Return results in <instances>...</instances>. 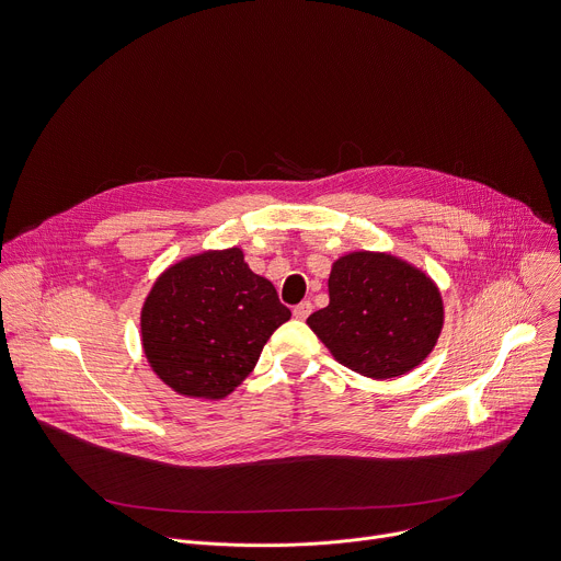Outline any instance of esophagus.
I'll list each match as a JSON object with an SVG mask.
<instances>
[{
    "label": "esophagus",
    "mask_w": 561,
    "mask_h": 561,
    "mask_svg": "<svg viewBox=\"0 0 561 561\" xmlns=\"http://www.w3.org/2000/svg\"><path fill=\"white\" fill-rule=\"evenodd\" d=\"M312 302H309V300H302V302H298L296 307H294V317L298 319V321H305L309 314H312Z\"/></svg>",
    "instance_id": "esophagus-1"
}]
</instances>
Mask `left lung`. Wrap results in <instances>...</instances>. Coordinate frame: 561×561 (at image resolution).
Returning a JSON list of instances; mask_svg holds the SVG:
<instances>
[{"label":"left lung","instance_id":"left-lung-1","mask_svg":"<svg viewBox=\"0 0 561 561\" xmlns=\"http://www.w3.org/2000/svg\"><path fill=\"white\" fill-rule=\"evenodd\" d=\"M330 305L307 319L332 356L367 379H397L421 365L444 330L442 291L423 270L386 252L332 263Z\"/></svg>","mask_w":561,"mask_h":561}]
</instances>
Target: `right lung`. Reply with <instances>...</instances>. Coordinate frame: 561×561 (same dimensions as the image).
I'll return each mask as SVG.
<instances>
[{
  "mask_svg": "<svg viewBox=\"0 0 561 561\" xmlns=\"http://www.w3.org/2000/svg\"><path fill=\"white\" fill-rule=\"evenodd\" d=\"M289 319L276 287L249 270L240 247L209 249L156 278L140 312V339L164 386L218 401L249 377Z\"/></svg>",
  "mask_w": 561,
  "mask_h": 561,
  "instance_id": "add662e5",
  "label": "right lung"
}]
</instances>
